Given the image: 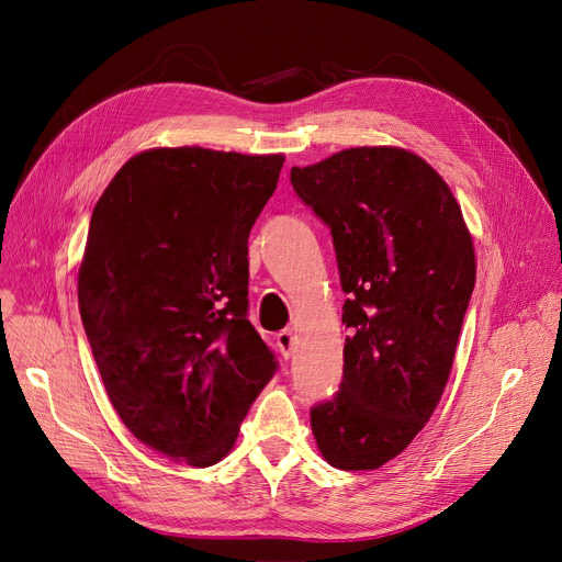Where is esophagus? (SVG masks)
Masks as SVG:
<instances>
[{
  "label": "esophagus",
  "mask_w": 562,
  "mask_h": 562,
  "mask_svg": "<svg viewBox=\"0 0 562 562\" xmlns=\"http://www.w3.org/2000/svg\"><path fill=\"white\" fill-rule=\"evenodd\" d=\"M276 341H278V348L284 356V360H289L293 356V346H296V335H293L291 330H282L276 335Z\"/></svg>",
  "instance_id": "34e87169"
}]
</instances>
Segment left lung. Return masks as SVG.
Here are the masks:
<instances>
[{
	"instance_id": "8db88e82",
	"label": "left lung",
	"mask_w": 562,
	"mask_h": 562,
	"mask_svg": "<svg viewBox=\"0 0 562 562\" xmlns=\"http://www.w3.org/2000/svg\"><path fill=\"white\" fill-rule=\"evenodd\" d=\"M330 227L348 299L344 378L310 409L318 451L344 471L396 458L435 412L476 282L474 244L447 182L401 147H350L291 168Z\"/></svg>"
}]
</instances>
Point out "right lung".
Returning a JSON list of instances; mask_svg holds the SVG:
<instances>
[{"mask_svg": "<svg viewBox=\"0 0 562 562\" xmlns=\"http://www.w3.org/2000/svg\"><path fill=\"white\" fill-rule=\"evenodd\" d=\"M282 155L157 147L98 200L79 312L117 417L193 467L229 453L278 360L248 321V234Z\"/></svg>", "mask_w": 562, "mask_h": 562, "instance_id": "1", "label": "right lung"}]
</instances>
